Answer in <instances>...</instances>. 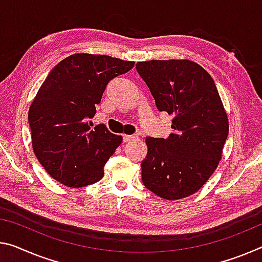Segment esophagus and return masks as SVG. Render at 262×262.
<instances>
[{
	"mask_svg": "<svg viewBox=\"0 0 262 262\" xmlns=\"http://www.w3.org/2000/svg\"><path fill=\"white\" fill-rule=\"evenodd\" d=\"M122 139H123V142H129V141L136 139V135H123Z\"/></svg>",
	"mask_w": 262,
	"mask_h": 262,
	"instance_id": "obj_1",
	"label": "esophagus"
}]
</instances>
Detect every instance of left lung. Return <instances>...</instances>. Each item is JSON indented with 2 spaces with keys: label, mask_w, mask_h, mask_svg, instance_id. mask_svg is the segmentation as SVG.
I'll use <instances>...</instances> for the list:
<instances>
[{
  "label": "left lung",
  "mask_w": 262,
  "mask_h": 262,
  "mask_svg": "<svg viewBox=\"0 0 262 262\" xmlns=\"http://www.w3.org/2000/svg\"><path fill=\"white\" fill-rule=\"evenodd\" d=\"M157 110L172 115L167 139L150 138L141 163L148 190L168 201L190 196L218 167L228 135L227 115L213 79L191 60L136 64Z\"/></svg>",
  "instance_id": "8db88e82"
}]
</instances>
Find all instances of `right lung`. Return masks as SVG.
I'll list each match as a JSON object with an SVG mask.
<instances>
[{
	"mask_svg": "<svg viewBox=\"0 0 262 262\" xmlns=\"http://www.w3.org/2000/svg\"><path fill=\"white\" fill-rule=\"evenodd\" d=\"M102 55L78 53L48 74L29 110L32 148L57 182L70 188L97 183L122 138L100 123L92 129L95 106L108 82L134 68Z\"/></svg>",
	"mask_w": 262,
	"mask_h": 262,
	"instance_id": "right-lung-1",
	"label": "right lung"
}]
</instances>
